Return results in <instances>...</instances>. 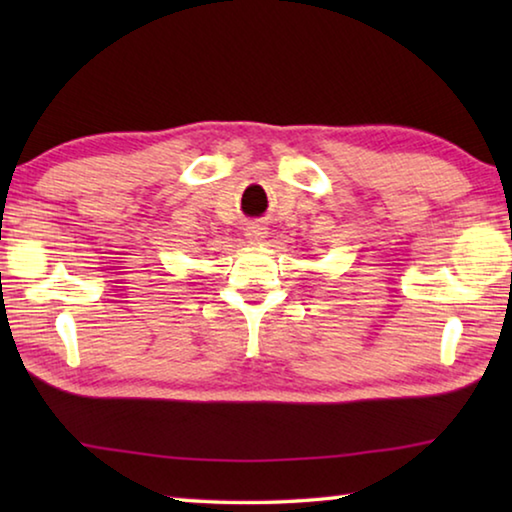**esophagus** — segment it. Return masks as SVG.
<instances>
[{
	"label": "esophagus",
	"instance_id": "esophagus-1",
	"mask_svg": "<svg viewBox=\"0 0 512 512\" xmlns=\"http://www.w3.org/2000/svg\"><path fill=\"white\" fill-rule=\"evenodd\" d=\"M266 235H268L266 228H264V225H259V223H250L246 228V237L250 239V244H262Z\"/></svg>",
	"mask_w": 512,
	"mask_h": 512
}]
</instances>
